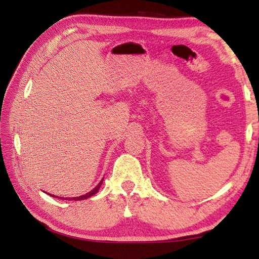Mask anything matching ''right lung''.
I'll list each match as a JSON object with an SVG mask.
<instances>
[{
  "mask_svg": "<svg viewBox=\"0 0 259 259\" xmlns=\"http://www.w3.org/2000/svg\"><path fill=\"white\" fill-rule=\"evenodd\" d=\"M102 183H103V181L100 182L97 186H96L93 191L91 192H89V193H87V194H84V195H82V196H76V198H60V199H63V200H74V201H77V200H84V199H88V198H90V196H93L94 194H96V193L98 192V190H99V187L102 186ZM51 195V194H50ZM51 196H55V195H51Z\"/></svg>",
  "mask_w": 259,
  "mask_h": 259,
  "instance_id": "add662e5",
  "label": "right lung"
}]
</instances>
